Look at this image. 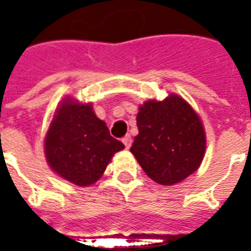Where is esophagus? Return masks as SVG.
Segmentation results:
<instances>
[{
	"label": "esophagus",
	"mask_w": 251,
	"mask_h": 251,
	"mask_svg": "<svg viewBox=\"0 0 251 251\" xmlns=\"http://www.w3.org/2000/svg\"><path fill=\"white\" fill-rule=\"evenodd\" d=\"M122 142H124V145H125L126 149H130V146H131V137L130 135H126V137L122 138Z\"/></svg>",
	"instance_id": "obj_1"
}]
</instances>
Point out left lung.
Here are the masks:
<instances>
[{"mask_svg":"<svg viewBox=\"0 0 251 251\" xmlns=\"http://www.w3.org/2000/svg\"><path fill=\"white\" fill-rule=\"evenodd\" d=\"M139 134L131 153L146 175L160 185H175L199 168L206 151V133L195 110L178 95L139 106Z\"/></svg>","mask_w":251,"mask_h":251,"instance_id":"1","label":"left lung"}]
</instances>
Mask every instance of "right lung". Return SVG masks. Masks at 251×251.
I'll use <instances>...</instances> for the list:
<instances>
[{
  "mask_svg": "<svg viewBox=\"0 0 251 251\" xmlns=\"http://www.w3.org/2000/svg\"><path fill=\"white\" fill-rule=\"evenodd\" d=\"M125 149L110 137L91 104L62 100L45 135L44 152L53 172L78 186L95 183L114 153Z\"/></svg>",
  "mask_w": 251,
  "mask_h": 251,
  "instance_id": "1",
  "label": "right lung"
}]
</instances>
